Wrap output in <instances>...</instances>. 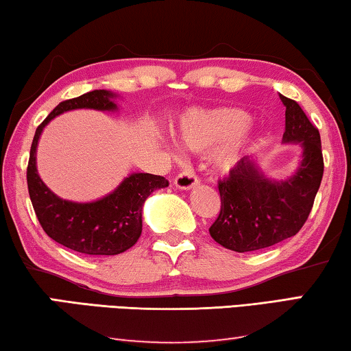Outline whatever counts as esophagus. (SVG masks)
<instances>
[{
	"label": "esophagus",
	"instance_id": "obj_1",
	"mask_svg": "<svg viewBox=\"0 0 351 351\" xmlns=\"http://www.w3.org/2000/svg\"><path fill=\"white\" fill-rule=\"evenodd\" d=\"M197 183H199V180H197V177L194 176V172L193 171H183V172H180L179 176L176 177V180H174V185L179 188V190H193L194 186H197Z\"/></svg>",
	"mask_w": 351,
	"mask_h": 351
}]
</instances>
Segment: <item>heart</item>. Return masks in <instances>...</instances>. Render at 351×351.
Masks as SVG:
<instances>
[{
  "label": "heart",
  "instance_id": "obj_1",
  "mask_svg": "<svg viewBox=\"0 0 351 351\" xmlns=\"http://www.w3.org/2000/svg\"><path fill=\"white\" fill-rule=\"evenodd\" d=\"M251 122V116L239 108L193 110L180 119L179 136L180 141L191 150H208L232 141L213 158L217 171L230 172L245 157V145L237 138L250 128Z\"/></svg>",
  "mask_w": 351,
  "mask_h": 351
}]
</instances>
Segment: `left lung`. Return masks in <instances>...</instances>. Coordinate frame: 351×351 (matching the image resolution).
Wrapping results in <instances>:
<instances>
[{
  "mask_svg": "<svg viewBox=\"0 0 351 351\" xmlns=\"http://www.w3.org/2000/svg\"><path fill=\"white\" fill-rule=\"evenodd\" d=\"M285 106L284 144H298L301 160L287 179H269L254 157L219 180L221 212L208 229L226 250L250 252L298 234L314 206L323 177L320 133L295 100L279 94Z\"/></svg>",
  "mask_w": 351,
  "mask_h": 351,
  "instance_id": "1",
  "label": "left lung"
}]
</instances>
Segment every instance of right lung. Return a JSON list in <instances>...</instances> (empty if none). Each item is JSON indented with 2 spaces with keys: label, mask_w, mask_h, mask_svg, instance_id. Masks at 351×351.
Segmentation results:
<instances>
[{
  "label": "right lung",
  "mask_w": 351,
  "mask_h": 351,
  "mask_svg": "<svg viewBox=\"0 0 351 351\" xmlns=\"http://www.w3.org/2000/svg\"><path fill=\"white\" fill-rule=\"evenodd\" d=\"M117 94L95 89L77 99L61 101L37 127L26 171L29 197L45 234L59 245L89 256H116L130 250L143 232V206L150 194L166 188L161 176L132 172L106 196L90 202L59 197L37 172V145L44 128L56 116L73 110L117 111Z\"/></svg>",
  "instance_id": "right-lung-1"
}]
</instances>
